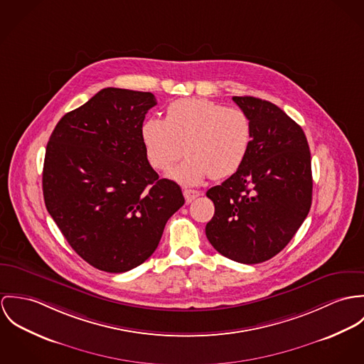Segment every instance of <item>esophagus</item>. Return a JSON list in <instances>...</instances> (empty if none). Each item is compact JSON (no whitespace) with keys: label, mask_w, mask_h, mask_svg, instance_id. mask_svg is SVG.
Instances as JSON below:
<instances>
[{"label":"esophagus","mask_w":364,"mask_h":364,"mask_svg":"<svg viewBox=\"0 0 364 364\" xmlns=\"http://www.w3.org/2000/svg\"><path fill=\"white\" fill-rule=\"evenodd\" d=\"M183 194H184V198H186L187 203L194 201L196 198H198L201 196V193L197 191V190H184Z\"/></svg>","instance_id":"1"}]
</instances>
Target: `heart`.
<instances>
[{
  "label": "heart",
  "mask_w": 364,
  "mask_h": 364,
  "mask_svg": "<svg viewBox=\"0 0 364 364\" xmlns=\"http://www.w3.org/2000/svg\"><path fill=\"white\" fill-rule=\"evenodd\" d=\"M141 138L149 164L159 171L187 159L168 176L183 186H198L208 177L233 176L245 162L252 144V124L239 107L188 97L170 103L166 119L142 124Z\"/></svg>",
  "instance_id": "1"
}]
</instances>
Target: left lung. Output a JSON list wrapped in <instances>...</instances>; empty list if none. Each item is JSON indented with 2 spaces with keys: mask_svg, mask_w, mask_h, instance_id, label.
Returning <instances> with one entry per match:
<instances>
[{
  "mask_svg": "<svg viewBox=\"0 0 364 364\" xmlns=\"http://www.w3.org/2000/svg\"><path fill=\"white\" fill-rule=\"evenodd\" d=\"M252 124V144L242 167L206 191L215 215L205 233L222 255L259 264L281 252L309 215L311 156L297 122L271 102L233 96Z\"/></svg>",
  "mask_w": 364,
  "mask_h": 364,
  "instance_id": "left-lung-1",
  "label": "left lung"
}]
</instances>
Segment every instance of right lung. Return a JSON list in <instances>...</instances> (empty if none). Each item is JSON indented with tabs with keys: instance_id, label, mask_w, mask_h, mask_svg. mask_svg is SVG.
Wrapping results in <instances>:
<instances>
[{
	"instance_id": "add662e5",
	"label": "right lung",
	"mask_w": 364,
	"mask_h": 364,
	"mask_svg": "<svg viewBox=\"0 0 364 364\" xmlns=\"http://www.w3.org/2000/svg\"><path fill=\"white\" fill-rule=\"evenodd\" d=\"M151 92L105 87L55 125L44 156L43 197L58 229L92 267L112 274L145 262L184 205L177 183L148 162L141 128Z\"/></svg>"
}]
</instances>
